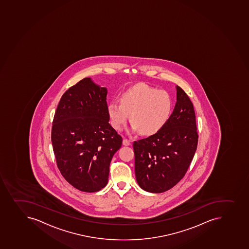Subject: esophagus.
Wrapping results in <instances>:
<instances>
[{"label": "esophagus", "instance_id": "34e87169", "mask_svg": "<svg viewBox=\"0 0 249 249\" xmlns=\"http://www.w3.org/2000/svg\"><path fill=\"white\" fill-rule=\"evenodd\" d=\"M123 144L125 145V146H129V145H130V140H126V139H124V140H123Z\"/></svg>", "mask_w": 249, "mask_h": 249}]
</instances>
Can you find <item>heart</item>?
Wrapping results in <instances>:
<instances>
[{"instance_id":"1","label":"heart","mask_w":249,"mask_h":249,"mask_svg":"<svg viewBox=\"0 0 249 249\" xmlns=\"http://www.w3.org/2000/svg\"><path fill=\"white\" fill-rule=\"evenodd\" d=\"M173 109V98L167 91L142 84L123 92L120 102H109L107 113L115 130L124 128L130 114L133 130H140L142 135H152L168 124Z\"/></svg>"}]
</instances>
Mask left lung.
I'll use <instances>...</instances> for the list:
<instances>
[{"label": "left lung", "instance_id": "1", "mask_svg": "<svg viewBox=\"0 0 249 249\" xmlns=\"http://www.w3.org/2000/svg\"><path fill=\"white\" fill-rule=\"evenodd\" d=\"M197 142L194 106L177 86V102L168 124L157 134L133 142L135 178L140 187L158 194L175 186L187 172Z\"/></svg>", "mask_w": 249, "mask_h": 249}]
</instances>
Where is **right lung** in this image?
<instances>
[{
  "label": "right lung",
  "mask_w": 249,
  "mask_h": 249,
  "mask_svg": "<svg viewBox=\"0 0 249 249\" xmlns=\"http://www.w3.org/2000/svg\"><path fill=\"white\" fill-rule=\"evenodd\" d=\"M107 89L84 78L62 96L54 115L52 142L64 179L83 192L108 182L109 164L123 138L109 124Z\"/></svg>",
  "instance_id": "add662e5"
}]
</instances>
